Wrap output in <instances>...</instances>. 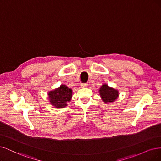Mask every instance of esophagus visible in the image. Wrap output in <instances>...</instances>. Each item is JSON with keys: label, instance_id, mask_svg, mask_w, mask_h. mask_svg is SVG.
Masks as SVG:
<instances>
[{"label": "esophagus", "instance_id": "34e87169", "mask_svg": "<svg viewBox=\"0 0 161 161\" xmlns=\"http://www.w3.org/2000/svg\"><path fill=\"white\" fill-rule=\"evenodd\" d=\"M88 86V84H82L81 85V87H83V88H85V87H87Z\"/></svg>", "mask_w": 161, "mask_h": 161}]
</instances>
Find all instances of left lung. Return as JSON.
I'll return each instance as SVG.
<instances>
[{
  "instance_id": "1",
  "label": "left lung",
  "mask_w": 161,
  "mask_h": 161,
  "mask_svg": "<svg viewBox=\"0 0 161 161\" xmlns=\"http://www.w3.org/2000/svg\"><path fill=\"white\" fill-rule=\"evenodd\" d=\"M99 93L101 98L105 103L114 102L119 96L117 90L105 84H103L99 88Z\"/></svg>"
}]
</instances>
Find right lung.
Instances as JSON below:
<instances>
[{
	"label": "right lung",
	"instance_id": "obj_1",
	"mask_svg": "<svg viewBox=\"0 0 161 161\" xmlns=\"http://www.w3.org/2000/svg\"><path fill=\"white\" fill-rule=\"evenodd\" d=\"M72 90L62 84L58 88L48 92L50 104L53 108H64L68 105V102H70L72 97Z\"/></svg>",
	"mask_w": 161,
	"mask_h": 161
}]
</instances>
